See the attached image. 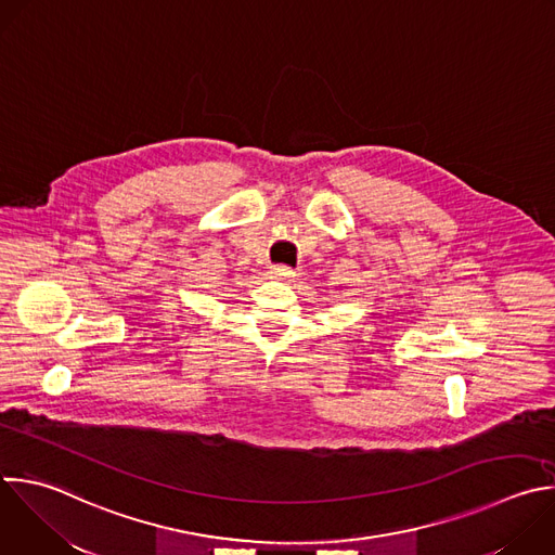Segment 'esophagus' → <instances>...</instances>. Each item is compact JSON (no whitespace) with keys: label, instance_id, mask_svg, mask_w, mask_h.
<instances>
[{"label":"esophagus","instance_id":"34e87169","mask_svg":"<svg viewBox=\"0 0 555 555\" xmlns=\"http://www.w3.org/2000/svg\"><path fill=\"white\" fill-rule=\"evenodd\" d=\"M270 274L279 276V279H287V276H294L296 270L289 266H283V263H274V266H270Z\"/></svg>","mask_w":555,"mask_h":555}]
</instances>
